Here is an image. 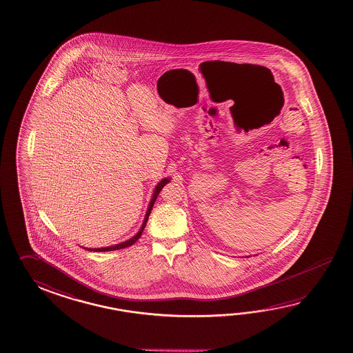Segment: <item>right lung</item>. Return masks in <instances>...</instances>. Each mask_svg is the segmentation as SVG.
Returning <instances> with one entry per match:
<instances>
[{
  "instance_id": "obj_1",
  "label": "right lung",
  "mask_w": 353,
  "mask_h": 353,
  "mask_svg": "<svg viewBox=\"0 0 353 353\" xmlns=\"http://www.w3.org/2000/svg\"><path fill=\"white\" fill-rule=\"evenodd\" d=\"M168 182H170V179H163V180L160 181V183H159V185L156 186V188H154V191H153L152 200H151L150 205H148V208H147L145 221H143V223H142V227H141L140 231L136 233V236H133L132 239H130L128 241H125V242H122V243L114 245V246L102 247V248H88V250H90V251H96V252H106V251H114V250H121V248H126V247L132 246L133 243L140 239L141 234L143 232V228L146 226L148 216H150V213H151V210H152L153 205H154V201L157 199L159 193L161 192V190H162L163 186H165L166 183H168Z\"/></svg>"
}]
</instances>
